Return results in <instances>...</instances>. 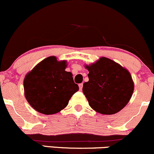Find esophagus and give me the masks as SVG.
Listing matches in <instances>:
<instances>
[{"mask_svg": "<svg viewBox=\"0 0 154 154\" xmlns=\"http://www.w3.org/2000/svg\"><path fill=\"white\" fill-rule=\"evenodd\" d=\"M79 89H80V90H82V88H83V84H82H82H79Z\"/></svg>", "mask_w": 154, "mask_h": 154, "instance_id": "34e87169", "label": "esophagus"}]
</instances>
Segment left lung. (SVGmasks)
<instances>
[{
    "instance_id": "left-lung-1",
    "label": "left lung",
    "mask_w": 154,
    "mask_h": 154,
    "mask_svg": "<svg viewBox=\"0 0 154 154\" xmlns=\"http://www.w3.org/2000/svg\"><path fill=\"white\" fill-rule=\"evenodd\" d=\"M89 82L83 92L92 109L101 114L118 113L129 103L134 90L132 76L127 69L110 59L101 57L86 65Z\"/></svg>"
}]
</instances>
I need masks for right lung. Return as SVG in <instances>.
Instances as JSON below:
<instances>
[{
    "mask_svg": "<svg viewBox=\"0 0 154 154\" xmlns=\"http://www.w3.org/2000/svg\"><path fill=\"white\" fill-rule=\"evenodd\" d=\"M66 66L65 61L58 62L55 57H49L26 75L25 97L38 112L46 115L58 113L79 90L71 72L65 70Z\"/></svg>",
    "mask_w": 154,
    "mask_h": 154,
    "instance_id": "1",
    "label": "right lung"
}]
</instances>
